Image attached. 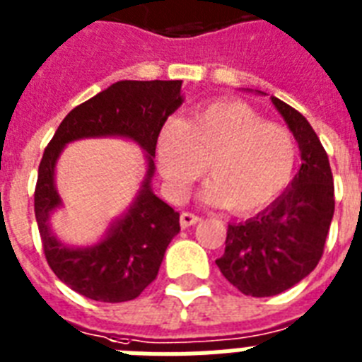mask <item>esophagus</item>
<instances>
[{
  "instance_id": "esophagus-1",
  "label": "esophagus",
  "mask_w": 362,
  "mask_h": 362,
  "mask_svg": "<svg viewBox=\"0 0 362 362\" xmlns=\"http://www.w3.org/2000/svg\"><path fill=\"white\" fill-rule=\"evenodd\" d=\"M199 220H202V218H199L198 214L192 213H181V216H179V223H181V228L183 229L190 228V226H196Z\"/></svg>"
}]
</instances>
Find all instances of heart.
<instances>
[{
    "label": "heart",
    "mask_w": 362,
    "mask_h": 362,
    "mask_svg": "<svg viewBox=\"0 0 362 362\" xmlns=\"http://www.w3.org/2000/svg\"><path fill=\"white\" fill-rule=\"evenodd\" d=\"M157 163L168 192L181 199L209 164L205 202L250 214L288 187L296 166L292 134L267 124L240 101H216L183 122L168 120L157 134Z\"/></svg>",
    "instance_id": "heart-1"
}]
</instances>
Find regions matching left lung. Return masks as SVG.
I'll return each instance as SVG.
<instances>
[{
    "instance_id": "left-lung-1",
    "label": "left lung",
    "mask_w": 362,
    "mask_h": 362,
    "mask_svg": "<svg viewBox=\"0 0 362 362\" xmlns=\"http://www.w3.org/2000/svg\"><path fill=\"white\" fill-rule=\"evenodd\" d=\"M270 100L300 146V172L262 213L229 226L226 252L216 259L223 277L253 298L281 294L315 270L335 213L333 174L320 139L305 116Z\"/></svg>"
}]
</instances>
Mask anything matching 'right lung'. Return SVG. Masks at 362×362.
<instances>
[{
  "label": "right lung",
  "instance_id": "right-lung-1",
  "mask_svg": "<svg viewBox=\"0 0 362 362\" xmlns=\"http://www.w3.org/2000/svg\"><path fill=\"white\" fill-rule=\"evenodd\" d=\"M183 81H118L70 110L47 144L38 166L35 216L46 261L77 294L105 303L134 300L159 274L164 252L179 233V213L153 194L157 134L181 107ZM133 139L146 151V175L134 203L88 247H70L51 229L62 206L54 187L56 160L66 144L83 138Z\"/></svg>",
  "mask_w": 362,
  "mask_h": 362
}]
</instances>
